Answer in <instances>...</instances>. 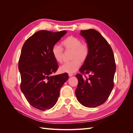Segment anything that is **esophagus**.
<instances>
[{
	"label": "esophagus",
	"instance_id": "34e87169",
	"mask_svg": "<svg viewBox=\"0 0 133 133\" xmlns=\"http://www.w3.org/2000/svg\"><path fill=\"white\" fill-rule=\"evenodd\" d=\"M73 76V74L69 73V77H71V76Z\"/></svg>",
	"mask_w": 133,
	"mask_h": 133
}]
</instances>
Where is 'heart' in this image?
Here are the masks:
<instances>
[{"label":"heart","mask_w":133,"mask_h":133,"mask_svg":"<svg viewBox=\"0 0 133 133\" xmlns=\"http://www.w3.org/2000/svg\"><path fill=\"white\" fill-rule=\"evenodd\" d=\"M63 46L67 50L72 51L71 62H65L59 67L62 73H73L76 71L81 65V62H84L88 57L90 49L89 45L85 43H82L78 37L73 36L67 37L62 42ZM51 54L56 62H62L63 57V49L57 44H55L51 49Z\"/></svg>","instance_id":"heart-1"}]
</instances>
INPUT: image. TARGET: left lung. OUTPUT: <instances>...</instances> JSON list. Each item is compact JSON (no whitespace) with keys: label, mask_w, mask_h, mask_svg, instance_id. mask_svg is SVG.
Segmentation results:
<instances>
[{"label":"left lung","mask_w":133,"mask_h":133,"mask_svg":"<svg viewBox=\"0 0 133 133\" xmlns=\"http://www.w3.org/2000/svg\"><path fill=\"white\" fill-rule=\"evenodd\" d=\"M80 35L86 40L90 52L79 71L89 77L84 78L81 74L76 75V96L84 106L96 107L107 100L113 89L115 59L111 46L98 31L92 29L81 30Z\"/></svg>","instance_id":"left-lung-1"}]
</instances>
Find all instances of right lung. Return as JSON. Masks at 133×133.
<instances>
[{"label": "right lung", "mask_w": 133, "mask_h": 133, "mask_svg": "<svg viewBox=\"0 0 133 133\" xmlns=\"http://www.w3.org/2000/svg\"><path fill=\"white\" fill-rule=\"evenodd\" d=\"M66 33L38 31L22 47L19 60L21 89L29 104L40 110L45 111L56 104L60 89L69 78L67 73L52 75L58 66L51 49Z\"/></svg>", "instance_id": "1"}]
</instances>
